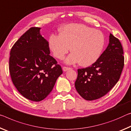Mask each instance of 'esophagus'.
Instances as JSON below:
<instances>
[{"label": "esophagus", "instance_id": "obj_1", "mask_svg": "<svg viewBox=\"0 0 131 131\" xmlns=\"http://www.w3.org/2000/svg\"><path fill=\"white\" fill-rule=\"evenodd\" d=\"M62 69H63V71H67V70H68L71 69V68H70V67H68V66H63Z\"/></svg>", "mask_w": 131, "mask_h": 131}]
</instances>
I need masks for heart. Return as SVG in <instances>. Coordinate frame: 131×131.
<instances>
[{
    "instance_id": "b5f03b06",
    "label": "heart",
    "mask_w": 131,
    "mask_h": 131,
    "mask_svg": "<svg viewBox=\"0 0 131 131\" xmlns=\"http://www.w3.org/2000/svg\"><path fill=\"white\" fill-rule=\"evenodd\" d=\"M105 45L103 32L84 24H69L59 30V34H52L48 45L54 57L63 59L71 49L72 52L66 59L69 64L80 62L82 66H89L96 62Z\"/></svg>"
}]
</instances>
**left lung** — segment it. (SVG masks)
<instances>
[{
  "label": "left lung",
  "mask_w": 131,
  "mask_h": 131,
  "mask_svg": "<svg viewBox=\"0 0 131 131\" xmlns=\"http://www.w3.org/2000/svg\"><path fill=\"white\" fill-rule=\"evenodd\" d=\"M124 66V51L119 39L110 35V43L97 61L86 68L78 69L75 88L86 100L101 98L115 86Z\"/></svg>",
  "instance_id": "left-lung-1"
}]
</instances>
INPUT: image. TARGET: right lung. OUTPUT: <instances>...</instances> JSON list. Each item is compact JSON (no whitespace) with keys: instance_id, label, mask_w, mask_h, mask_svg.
<instances>
[{"instance_id":"right-lung-1","label":"right lung","mask_w":131,"mask_h":131,"mask_svg":"<svg viewBox=\"0 0 131 131\" xmlns=\"http://www.w3.org/2000/svg\"><path fill=\"white\" fill-rule=\"evenodd\" d=\"M31 27L14 43L10 51L9 72L12 82L21 94L40 101L52 90L62 68L49 55L48 42Z\"/></svg>"}]
</instances>
